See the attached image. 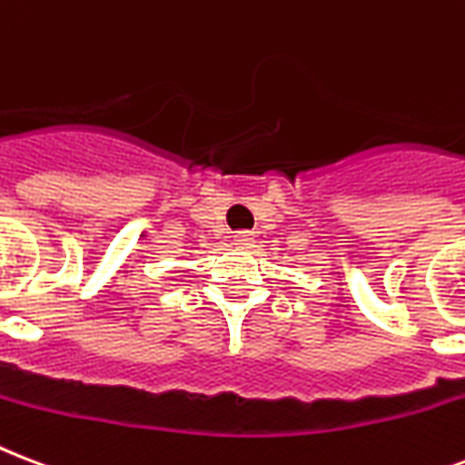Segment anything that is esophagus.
Instances as JSON below:
<instances>
[{
    "instance_id": "34e87169",
    "label": "esophagus",
    "mask_w": 465,
    "mask_h": 465,
    "mask_svg": "<svg viewBox=\"0 0 465 465\" xmlns=\"http://www.w3.org/2000/svg\"><path fill=\"white\" fill-rule=\"evenodd\" d=\"M233 243L239 248H248L251 243H253V233L251 232H239L236 236H233Z\"/></svg>"
}]
</instances>
